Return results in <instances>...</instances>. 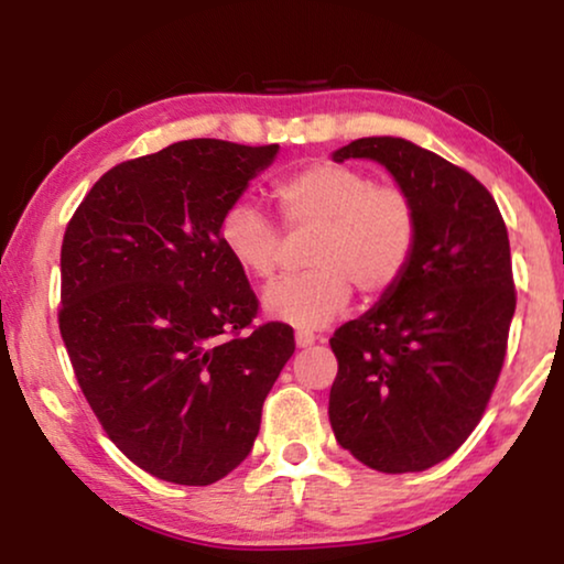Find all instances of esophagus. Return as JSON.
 Here are the masks:
<instances>
[{"instance_id": "1", "label": "esophagus", "mask_w": 564, "mask_h": 564, "mask_svg": "<svg viewBox=\"0 0 564 564\" xmlns=\"http://www.w3.org/2000/svg\"><path fill=\"white\" fill-rule=\"evenodd\" d=\"M315 341H318V336H315L313 330H297V334H295L297 349H307V346H313Z\"/></svg>"}]
</instances>
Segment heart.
I'll return each instance as SVG.
<instances>
[{"label":"heart","mask_w":564,"mask_h":564,"mask_svg":"<svg viewBox=\"0 0 564 564\" xmlns=\"http://www.w3.org/2000/svg\"><path fill=\"white\" fill-rule=\"evenodd\" d=\"M274 203L290 228H315L303 274L269 284L261 311L292 328H323L346 311L351 290L388 292L405 274L419 238L411 197L395 184H372L359 169L315 161L274 184ZM218 238L243 274L267 280L280 261V228L251 203L226 207Z\"/></svg>","instance_id":"1"}]
</instances>
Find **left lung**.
I'll use <instances>...</instances> for the list:
<instances>
[{"label":"left lung","instance_id":"left-lung-1","mask_svg":"<svg viewBox=\"0 0 564 564\" xmlns=\"http://www.w3.org/2000/svg\"><path fill=\"white\" fill-rule=\"evenodd\" d=\"M330 159L377 161L419 218L405 274L330 338V429L367 467L421 473L465 444L503 367L516 311L506 223L473 174L405 138H359Z\"/></svg>","mask_w":564,"mask_h":564}]
</instances>
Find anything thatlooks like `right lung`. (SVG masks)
Wrapping results in <instances>:
<instances>
[{
	"instance_id": "obj_1",
	"label": "right lung",
	"mask_w": 564,
	"mask_h": 564,
	"mask_svg": "<svg viewBox=\"0 0 564 564\" xmlns=\"http://www.w3.org/2000/svg\"><path fill=\"white\" fill-rule=\"evenodd\" d=\"M280 145L195 138L110 169L61 246L58 326L107 436L159 480L210 485L249 457L295 351L218 238Z\"/></svg>"
}]
</instances>
